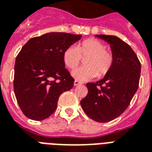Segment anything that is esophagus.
I'll return each mask as SVG.
<instances>
[{
    "label": "esophagus",
    "mask_w": 152,
    "mask_h": 152,
    "mask_svg": "<svg viewBox=\"0 0 152 152\" xmlns=\"http://www.w3.org/2000/svg\"><path fill=\"white\" fill-rule=\"evenodd\" d=\"M82 85V82L79 81V80H75V81H74V85H75V86H77V85Z\"/></svg>",
    "instance_id": "34e87169"
}]
</instances>
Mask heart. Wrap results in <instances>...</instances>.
<instances>
[{"mask_svg":"<svg viewBox=\"0 0 152 152\" xmlns=\"http://www.w3.org/2000/svg\"><path fill=\"white\" fill-rule=\"evenodd\" d=\"M106 46L97 39H87L78 47L72 45L66 48L63 55L64 63L69 69H74L85 58V64L72 72V76L78 80L87 81L103 77L110 72L113 64V53L105 49Z\"/></svg>","mask_w":152,"mask_h":152,"instance_id":"1","label":"heart"}]
</instances>
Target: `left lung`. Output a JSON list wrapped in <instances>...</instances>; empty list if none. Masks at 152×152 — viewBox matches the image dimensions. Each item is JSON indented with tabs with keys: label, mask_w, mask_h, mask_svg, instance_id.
<instances>
[{
	"label": "left lung",
	"mask_w": 152,
	"mask_h": 152,
	"mask_svg": "<svg viewBox=\"0 0 152 152\" xmlns=\"http://www.w3.org/2000/svg\"><path fill=\"white\" fill-rule=\"evenodd\" d=\"M96 37L110 45L113 67L104 78L88 83V94L80 102L85 113L98 122H108L124 112L139 88L141 64L130 46L114 35Z\"/></svg>",
	"instance_id": "obj_1"
}]
</instances>
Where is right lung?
<instances>
[{"label": "right lung", "instance_id": "add662e5", "mask_svg": "<svg viewBox=\"0 0 152 152\" xmlns=\"http://www.w3.org/2000/svg\"><path fill=\"white\" fill-rule=\"evenodd\" d=\"M81 35L51 32L30 39L15 61L13 89L22 113L32 120L48 118L59 96L70 90L74 79L65 68L63 55Z\"/></svg>", "mask_w": 152, "mask_h": 152}]
</instances>
